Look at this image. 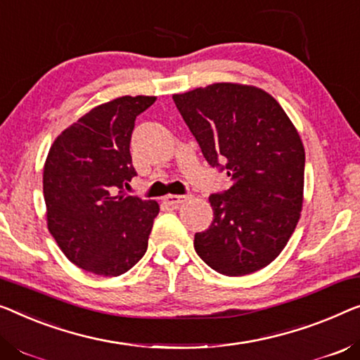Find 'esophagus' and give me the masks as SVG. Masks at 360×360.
<instances>
[{
  "instance_id": "1",
  "label": "esophagus",
  "mask_w": 360,
  "mask_h": 360,
  "mask_svg": "<svg viewBox=\"0 0 360 360\" xmlns=\"http://www.w3.org/2000/svg\"><path fill=\"white\" fill-rule=\"evenodd\" d=\"M191 198H192V195H189V194H186V195H166L165 202L171 207H179V205H182V203L189 202Z\"/></svg>"
}]
</instances>
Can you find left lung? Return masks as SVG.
<instances>
[{
	"mask_svg": "<svg viewBox=\"0 0 360 360\" xmlns=\"http://www.w3.org/2000/svg\"><path fill=\"white\" fill-rule=\"evenodd\" d=\"M173 100L207 162L233 181L208 198L213 221L195 233V252L226 276L262 270L281 254L302 210L305 152L297 129L254 85L212 84Z\"/></svg>",
	"mask_w": 360,
	"mask_h": 360,
	"instance_id": "8db88e82",
	"label": "left lung"
}]
</instances>
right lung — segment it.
<instances>
[{
	"mask_svg": "<svg viewBox=\"0 0 360 360\" xmlns=\"http://www.w3.org/2000/svg\"><path fill=\"white\" fill-rule=\"evenodd\" d=\"M155 96H120L95 106L60 134L43 168L48 229L74 265L120 276L147 252L155 200L126 194L136 176L131 136Z\"/></svg>",
	"mask_w": 360,
	"mask_h": 360,
	"instance_id": "right-lung-1",
	"label": "right lung"
}]
</instances>
